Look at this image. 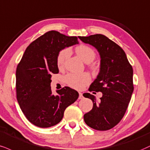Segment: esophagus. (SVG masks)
Here are the masks:
<instances>
[{
    "label": "esophagus",
    "mask_w": 150,
    "mask_h": 150,
    "mask_svg": "<svg viewBox=\"0 0 150 150\" xmlns=\"http://www.w3.org/2000/svg\"><path fill=\"white\" fill-rule=\"evenodd\" d=\"M83 98V96H82V93L79 92V99H82Z\"/></svg>",
    "instance_id": "obj_1"
}]
</instances>
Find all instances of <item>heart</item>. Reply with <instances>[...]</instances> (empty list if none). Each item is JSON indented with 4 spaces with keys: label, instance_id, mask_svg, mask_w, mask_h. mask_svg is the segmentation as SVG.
I'll return each instance as SVG.
<instances>
[{
    "label": "heart",
    "instance_id": "obj_1",
    "mask_svg": "<svg viewBox=\"0 0 150 150\" xmlns=\"http://www.w3.org/2000/svg\"><path fill=\"white\" fill-rule=\"evenodd\" d=\"M75 50H76L77 55L84 62L87 63V64L91 63L96 57V52L94 50L85 45H80L77 46ZM70 54V50L68 48L64 49L59 52L57 57V64L58 67H63L65 61L68 59ZM64 81L67 85L73 89H81L90 82L91 77H90L89 74L86 73L81 74L68 73L64 76Z\"/></svg>",
    "mask_w": 150,
    "mask_h": 150
}]
</instances>
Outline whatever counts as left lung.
Wrapping results in <instances>:
<instances>
[{
  "mask_svg": "<svg viewBox=\"0 0 150 150\" xmlns=\"http://www.w3.org/2000/svg\"><path fill=\"white\" fill-rule=\"evenodd\" d=\"M79 38L96 48L100 57V68L89 91L101 92L97 100L94 96H83L93 102V108L84 115L85 123L98 131L111 129L122 120L133 91V68L122 48L108 37L96 34Z\"/></svg>",
  "mask_w": 150,
  "mask_h": 150,
  "instance_id": "8db88e82",
  "label": "left lung"
}]
</instances>
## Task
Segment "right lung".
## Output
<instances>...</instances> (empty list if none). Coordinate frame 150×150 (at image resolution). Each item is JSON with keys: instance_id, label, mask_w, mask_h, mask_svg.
Here are the masks:
<instances>
[{"instance_id": "1", "label": "right lung", "mask_w": 150, "mask_h": 150, "mask_svg": "<svg viewBox=\"0 0 150 150\" xmlns=\"http://www.w3.org/2000/svg\"><path fill=\"white\" fill-rule=\"evenodd\" d=\"M75 36L50 30L32 42L25 50L16 70L17 99L30 123L40 128L61 122L66 108L78 98L77 91L68 86L52 92V74L59 73L57 57L66 47L78 44Z\"/></svg>"}]
</instances>
